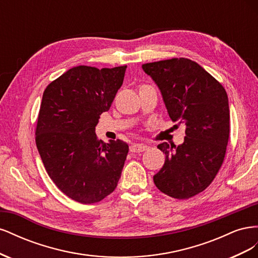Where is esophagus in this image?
Listing matches in <instances>:
<instances>
[{"label":"esophagus","instance_id":"1","mask_svg":"<svg viewBox=\"0 0 258 258\" xmlns=\"http://www.w3.org/2000/svg\"><path fill=\"white\" fill-rule=\"evenodd\" d=\"M147 148H148V146L145 145V144L135 143V144H132V145L130 146V152H132V153H141V152L146 151Z\"/></svg>","mask_w":258,"mask_h":258}]
</instances>
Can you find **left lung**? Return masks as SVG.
I'll list each match as a JSON object with an SVG mask.
<instances>
[{
	"instance_id": "obj_1",
	"label": "left lung",
	"mask_w": 258,
	"mask_h": 258,
	"mask_svg": "<svg viewBox=\"0 0 258 258\" xmlns=\"http://www.w3.org/2000/svg\"><path fill=\"white\" fill-rule=\"evenodd\" d=\"M142 69L157 84L170 118L186 126L183 144L157 146L166 160L154 183L170 197L188 199L204 191L223 165L229 139L227 93L189 59L151 62Z\"/></svg>"
}]
</instances>
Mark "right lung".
<instances>
[{
	"label": "right lung",
	"mask_w": 258,
	"mask_h": 258,
	"mask_svg": "<svg viewBox=\"0 0 258 258\" xmlns=\"http://www.w3.org/2000/svg\"><path fill=\"white\" fill-rule=\"evenodd\" d=\"M127 66L70 69L46 87L35 142L49 177L69 198L96 204L116 188L129 146L96 136L100 115L110 110Z\"/></svg>",
	"instance_id": "add662e5"
}]
</instances>
